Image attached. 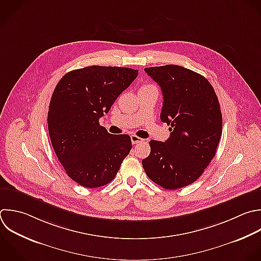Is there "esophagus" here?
Segmentation results:
<instances>
[{"instance_id": "34e87169", "label": "esophagus", "mask_w": 261, "mask_h": 261, "mask_svg": "<svg viewBox=\"0 0 261 261\" xmlns=\"http://www.w3.org/2000/svg\"><path fill=\"white\" fill-rule=\"evenodd\" d=\"M130 140H132V143H133L134 145H135V144H139V143H141V142L144 141L143 139L139 138V137L136 136V135H132V136H130Z\"/></svg>"}]
</instances>
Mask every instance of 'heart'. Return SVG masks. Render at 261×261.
<instances>
[{"instance_id":"heart-1","label":"heart","mask_w":261,"mask_h":261,"mask_svg":"<svg viewBox=\"0 0 261 261\" xmlns=\"http://www.w3.org/2000/svg\"><path fill=\"white\" fill-rule=\"evenodd\" d=\"M148 87H152V86H143L142 88H148Z\"/></svg>"}]
</instances>
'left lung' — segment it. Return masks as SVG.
Returning a JSON list of instances; mask_svg holds the SVG:
<instances>
[{
    "label": "left lung",
    "instance_id": "obj_1",
    "mask_svg": "<svg viewBox=\"0 0 261 261\" xmlns=\"http://www.w3.org/2000/svg\"><path fill=\"white\" fill-rule=\"evenodd\" d=\"M161 88L162 122L169 125L165 142L150 141V155L142 160L148 177L166 190L193 184L215 156L222 116L211 84L178 65L145 68Z\"/></svg>",
    "mask_w": 261,
    "mask_h": 261
}]
</instances>
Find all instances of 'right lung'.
I'll list each match as a JSON object with an SVG mask.
<instances>
[{"label": "right lung", "instance_id": "1", "mask_svg": "<svg viewBox=\"0 0 261 261\" xmlns=\"http://www.w3.org/2000/svg\"><path fill=\"white\" fill-rule=\"evenodd\" d=\"M138 73L94 65L69 71L57 84L49 105V135L67 175L79 185L93 189L109 184L129 154L130 137L109 134L99 119Z\"/></svg>", "mask_w": 261, "mask_h": 261}]
</instances>
